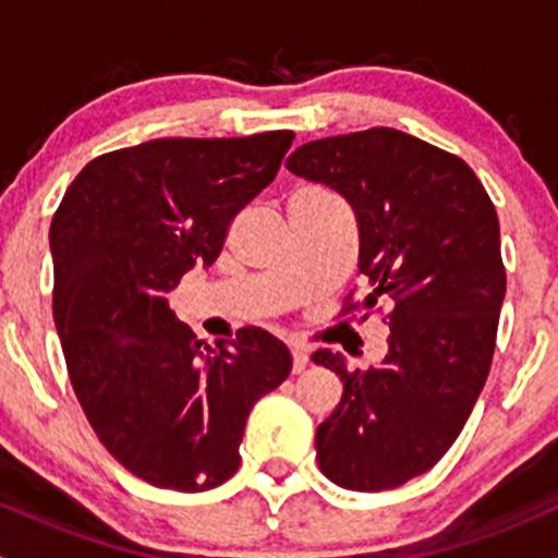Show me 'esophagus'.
<instances>
[{"mask_svg":"<svg viewBox=\"0 0 558 558\" xmlns=\"http://www.w3.org/2000/svg\"><path fill=\"white\" fill-rule=\"evenodd\" d=\"M293 356V373H304V367L310 364V354H306L304 345H291Z\"/></svg>","mask_w":558,"mask_h":558,"instance_id":"esophagus-1","label":"esophagus"}]
</instances>
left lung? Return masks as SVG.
Wrapping results in <instances>:
<instances>
[{"mask_svg":"<svg viewBox=\"0 0 558 558\" xmlns=\"http://www.w3.org/2000/svg\"><path fill=\"white\" fill-rule=\"evenodd\" d=\"M286 168L356 215L367 296L341 315L390 306L380 367L312 354L343 380L317 427V464L341 488H399L438 464L488 380L506 293L496 207L464 159L396 128L310 141Z\"/></svg>","mask_w":558,"mask_h":558,"instance_id":"8db88e82","label":"left lung"}]
</instances>
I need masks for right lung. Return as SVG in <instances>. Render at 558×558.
<instances>
[{"label":"right lung","instance_id":"right-lung-1","mask_svg":"<svg viewBox=\"0 0 558 558\" xmlns=\"http://www.w3.org/2000/svg\"><path fill=\"white\" fill-rule=\"evenodd\" d=\"M293 131L157 138L92 159L49 228L52 310L96 438L149 485L198 493L239 470L252 407L291 373L262 328L204 345L168 293L220 257L235 215L272 183Z\"/></svg>","mask_w":558,"mask_h":558}]
</instances>
